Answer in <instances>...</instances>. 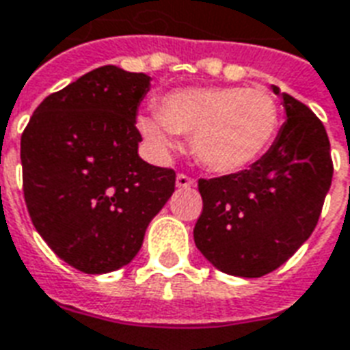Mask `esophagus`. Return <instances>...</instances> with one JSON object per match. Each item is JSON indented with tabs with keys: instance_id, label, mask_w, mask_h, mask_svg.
I'll use <instances>...</instances> for the list:
<instances>
[{
	"instance_id": "obj_1",
	"label": "esophagus",
	"mask_w": 350,
	"mask_h": 350,
	"mask_svg": "<svg viewBox=\"0 0 350 350\" xmlns=\"http://www.w3.org/2000/svg\"><path fill=\"white\" fill-rule=\"evenodd\" d=\"M176 187L178 189H189V187H195V180L185 174L176 176Z\"/></svg>"
}]
</instances>
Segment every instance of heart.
Returning <instances> with one entry per match:
<instances>
[{"instance_id":"1","label":"heart","mask_w":350,"mask_h":350,"mask_svg":"<svg viewBox=\"0 0 350 350\" xmlns=\"http://www.w3.org/2000/svg\"><path fill=\"white\" fill-rule=\"evenodd\" d=\"M279 127V108L270 93L250 88H185L168 93L159 112L138 118L146 140L167 153L178 135H193L200 165L217 174H234L262 155Z\"/></svg>"}]
</instances>
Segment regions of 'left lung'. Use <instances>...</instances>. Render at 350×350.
I'll return each mask as SVG.
<instances>
[{
	"label": "left lung",
	"mask_w": 350,
	"mask_h": 350,
	"mask_svg": "<svg viewBox=\"0 0 350 350\" xmlns=\"http://www.w3.org/2000/svg\"><path fill=\"white\" fill-rule=\"evenodd\" d=\"M283 100L286 122L247 170L200 180L202 213L193 236L206 260L236 278H260L293 257L315 230L330 191V142L304 103Z\"/></svg>",
	"instance_id": "left-lung-1"
}]
</instances>
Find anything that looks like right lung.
Returning <instances> with one entry per match:
<instances>
[{
    "instance_id": "right-lung-1",
    "label": "right lung",
    "mask_w": 350,
    "mask_h": 350,
    "mask_svg": "<svg viewBox=\"0 0 350 350\" xmlns=\"http://www.w3.org/2000/svg\"><path fill=\"white\" fill-rule=\"evenodd\" d=\"M144 72L105 65L52 93L22 133L24 198L50 250L84 273L129 264L174 193L176 174L138 155Z\"/></svg>"
}]
</instances>
